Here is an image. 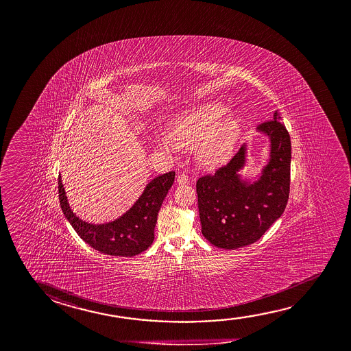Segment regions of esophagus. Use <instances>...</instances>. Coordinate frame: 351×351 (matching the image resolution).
Instances as JSON below:
<instances>
[{
  "mask_svg": "<svg viewBox=\"0 0 351 351\" xmlns=\"http://www.w3.org/2000/svg\"><path fill=\"white\" fill-rule=\"evenodd\" d=\"M189 182V176L186 175V173H181V175H178V184H184Z\"/></svg>",
  "mask_w": 351,
  "mask_h": 351,
  "instance_id": "obj_1",
  "label": "esophagus"
}]
</instances>
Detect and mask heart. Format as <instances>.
<instances>
[{"label": "heart", "mask_w": 351, "mask_h": 351, "mask_svg": "<svg viewBox=\"0 0 351 351\" xmlns=\"http://www.w3.org/2000/svg\"><path fill=\"white\" fill-rule=\"evenodd\" d=\"M228 112L229 109L218 103L187 110L170 122L167 138L182 149H192L201 143L197 152L199 165L221 167L230 160L243 130L241 115Z\"/></svg>", "instance_id": "1"}]
</instances>
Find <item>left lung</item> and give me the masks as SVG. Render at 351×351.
Returning <instances> with one entry per match:
<instances>
[{
  "label": "left lung",
  "mask_w": 351,
  "mask_h": 351,
  "mask_svg": "<svg viewBox=\"0 0 351 351\" xmlns=\"http://www.w3.org/2000/svg\"><path fill=\"white\" fill-rule=\"evenodd\" d=\"M279 112L257 127L270 139V158L253 184L242 181L239 171L246 162L242 145L231 160L214 175L197 180L202 234L215 247L235 250L258 241L282 217L290 192L291 142Z\"/></svg>",
  "instance_id": "8db88e82"
}]
</instances>
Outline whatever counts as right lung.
Wrapping results in <instances>:
<instances>
[{"label":"right lung","mask_w":351,"mask_h":351,"mask_svg":"<svg viewBox=\"0 0 351 351\" xmlns=\"http://www.w3.org/2000/svg\"><path fill=\"white\" fill-rule=\"evenodd\" d=\"M173 180V171L152 180L130 210L106 224H89L75 217L69 208L61 176H58V198L64 217L83 241L105 254L133 257L145 251L154 241L158 214Z\"/></svg>","instance_id":"add662e5"}]
</instances>
